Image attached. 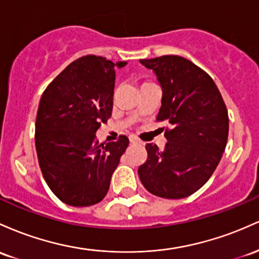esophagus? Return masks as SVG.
Listing matches in <instances>:
<instances>
[{
	"label": "esophagus",
	"instance_id": "1",
	"mask_svg": "<svg viewBox=\"0 0 259 259\" xmlns=\"http://www.w3.org/2000/svg\"><path fill=\"white\" fill-rule=\"evenodd\" d=\"M130 142H131V143H133V144H139V143H141V141H139V139L136 137V136H131Z\"/></svg>",
	"mask_w": 259,
	"mask_h": 259
}]
</instances>
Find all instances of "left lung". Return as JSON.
<instances>
[{
	"instance_id": "1",
	"label": "left lung",
	"mask_w": 259,
	"mask_h": 259,
	"mask_svg": "<svg viewBox=\"0 0 259 259\" xmlns=\"http://www.w3.org/2000/svg\"><path fill=\"white\" fill-rule=\"evenodd\" d=\"M162 89L156 120L167 121L162 150L147 144V161L138 167L142 184L161 198L180 199L198 191L215 170L229 135L228 109L207 72L176 55L141 60Z\"/></svg>"
}]
</instances>
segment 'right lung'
Returning a JSON list of instances; mask_svg holds the SVG:
<instances>
[{"label":"right lung","mask_w":259,"mask_h":259,"mask_svg":"<svg viewBox=\"0 0 259 259\" xmlns=\"http://www.w3.org/2000/svg\"><path fill=\"white\" fill-rule=\"evenodd\" d=\"M114 63L87 55L73 61L49 84L40 99L35 122V148L46 184L72 207L97 204L110 181L128 138L99 143L97 131L112 112Z\"/></svg>","instance_id":"add662e5"}]
</instances>
